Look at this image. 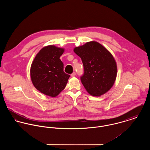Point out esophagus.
<instances>
[{"label":"esophagus","instance_id":"obj_1","mask_svg":"<svg viewBox=\"0 0 150 150\" xmlns=\"http://www.w3.org/2000/svg\"><path fill=\"white\" fill-rule=\"evenodd\" d=\"M71 77H75L76 76V72H73L72 74H71Z\"/></svg>","mask_w":150,"mask_h":150}]
</instances>
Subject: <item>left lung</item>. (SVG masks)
Instances as JSON below:
<instances>
[{
    "label": "left lung",
    "mask_w": 150,
    "mask_h": 150,
    "mask_svg": "<svg viewBox=\"0 0 150 150\" xmlns=\"http://www.w3.org/2000/svg\"><path fill=\"white\" fill-rule=\"evenodd\" d=\"M74 52L82 60L84 73L81 81L91 95L100 96L114 85L117 74L116 62L112 54L95 41L75 47Z\"/></svg>",
    "instance_id": "8db88e82"
}]
</instances>
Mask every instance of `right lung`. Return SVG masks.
I'll use <instances>...</instances> for the list:
<instances>
[{
  "label": "right lung",
  "mask_w": 150,
  "mask_h": 150,
  "mask_svg": "<svg viewBox=\"0 0 150 150\" xmlns=\"http://www.w3.org/2000/svg\"><path fill=\"white\" fill-rule=\"evenodd\" d=\"M64 51V48L54 45L45 46L39 51L32 63V82L45 95L57 96L67 83L70 76L64 71V64L59 59Z\"/></svg>",
  "instance_id": "add662e5"
}]
</instances>
